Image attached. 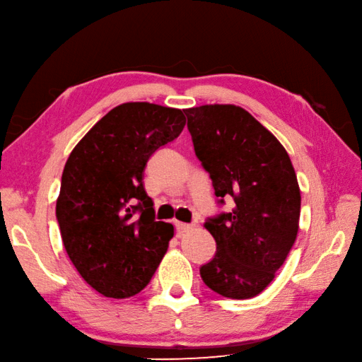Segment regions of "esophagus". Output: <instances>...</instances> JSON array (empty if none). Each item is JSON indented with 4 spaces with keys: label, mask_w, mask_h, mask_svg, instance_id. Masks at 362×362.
Returning <instances> with one entry per match:
<instances>
[{
    "label": "esophagus",
    "mask_w": 362,
    "mask_h": 362,
    "mask_svg": "<svg viewBox=\"0 0 362 362\" xmlns=\"http://www.w3.org/2000/svg\"><path fill=\"white\" fill-rule=\"evenodd\" d=\"M175 226H176V232H178V235L186 233V232H189L193 228V226L186 224V223H175Z\"/></svg>",
    "instance_id": "esophagus-1"
}]
</instances>
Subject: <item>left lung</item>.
<instances>
[{
    "mask_svg": "<svg viewBox=\"0 0 362 362\" xmlns=\"http://www.w3.org/2000/svg\"><path fill=\"white\" fill-rule=\"evenodd\" d=\"M195 155L210 175L219 204L235 209L207 218L216 253L199 273L214 292L232 299L259 295L283 266L298 235L301 193L283 144L233 104L184 110Z\"/></svg>",
    "mask_w": 362,
    "mask_h": 362,
    "instance_id": "8db88e82",
    "label": "left lung"
}]
</instances>
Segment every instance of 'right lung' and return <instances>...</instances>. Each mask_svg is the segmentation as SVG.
Listing matches in <instances>:
<instances>
[{
    "label": "right lung",
    "mask_w": 362,
    "mask_h": 362,
    "mask_svg": "<svg viewBox=\"0 0 362 362\" xmlns=\"http://www.w3.org/2000/svg\"><path fill=\"white\" fill-rule=\"evenodd\" d=\"M186 126L180 109L126 103L112 109L70 153L57 219L70 261L107 298L139 293L169 247L173 226L156 221L146 164Z\"/></svg>",
    "instance_id": "right-lung-1"
}]
</instances>
